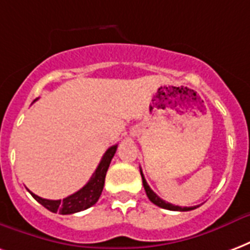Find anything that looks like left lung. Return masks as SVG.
Wrapping results in <instances>:
<instances>
[{
	"label": "left lung",
	"instance_id": "1",
	"mask_svg": "<svg viewBox=\"0 0 250 250\" xmlns=\"http://www.w3.org/2000/svg\"><path fill=\"white\" fill-rule=\"evenodd\" d=\"M140 175H142V180H143V187L144 189H146V193H147V196H148V199L151 201H152L153 204L158 205V207H160V208H164V209H168V210H180V212H187V210H192L195 209V208H197V207H179V205H173L171 204V203H167V201H164L163 199H160L155 192L149 188V186L147 184V182H146V179H144V175L143 172H142V169H140Z\"/></svg>",
	"mask_w": 250,
	"mask_h": 250
}]
</instances>
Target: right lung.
Returning <instances> with one entry per match:
<instances>
[{
	"label": "right lung",
	"instance_id": "add662e5",
	"mask_svg": "<svg viewBox=\"0 0 250 250\" xmlns=\"http://www.w3.org/2000/svg\"><path fill=\"white\" fill-rule=\"evenodd\" d=\"M118 148V144L112 146L107 149L103 158H102L99 166L97 167L95 172L92 173L91 179L88 180L87 184L81 188L78 192H75L73 195L64 197L63 200H47V199H42L40 196L34 195L30 192L31 196L36 199L40 204L45 207L46 209L50 212H59L61 214H71L81 212L92 207L95 204L103 191V186H104V179H106L107 169L110 167V163L114 158V155Z\"/></svg>",
	"mask_w": 250,
	"mask_h": 250
}]
</instances>
